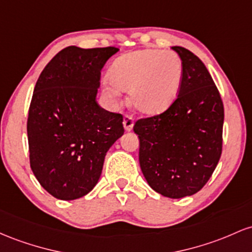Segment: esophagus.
Instances as JSON below:
<instances>
[{
    "mask_svg": "<svg viewBox=\"0 0 252 252\" xmlns=\"http://www.w3.org/2000/svg\"><path fill=\"white\" fill-rule=\"evenodd\" d=\"M124 127H125V131H131L132 128H133V118L131 117V115L126 114L125 117H124Z\"/></svg>",
    "mask_w": 252,
    "mask_h": 252,
    "instance_id": "esophagus-1",
    "label": "esophagus"
}]
</instances>
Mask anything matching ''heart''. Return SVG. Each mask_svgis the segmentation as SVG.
I'll use <instances>...</instances> for the list:
<instances>
[{
    "mask_svg": "<svg viewBox=\"0 0 252 252\" xmlns=\"http://www.w3.org/2000/svg\"><path fill=\"white\" fill-rule=\"evenodd\" d=\"M114 86H107L115 95L119 90L131 92L135 109L144 114H157L168 108L176 97L182 81V63L176 53L143 50L118 58L109 70Z\"/></svg>",
    "mask_w": 252,
    "mask_h": 252,
    "instance_id": "b5f03b06",
    "label": "heart"
}]
</instances>
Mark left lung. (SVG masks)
<instances>
[{"mask_svg":"<svg viewBox=\"0 0 252 252\" xmlns=\"http://www.w3.org/2000/svg\"><path fill=\"white\" fill-rule=\"evenodd\" d=\"M182 61L179 96L165 112L135 121L139 163L149 186L171 199L201 189L222 150L224 104L207 67L193 52L174 46Z\"/></svg>","mask_w":252,"mask_h":252,"instance_id":"8db88e82","label":"left lung"}]
</instances>
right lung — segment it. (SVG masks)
Returning <instances> with one entry per match:
<instances>
[{
    "instance_id": "obj_1",
    "label": "right lung",
    "mask_w": 252,
    "mask_h": 252,
    "mask_svg": "<svg viewBox=\"0 0 252 252\" xmlns=\"http://www.w3.org/2000/svg\"><path fill=\"white\" fill-rule=\"evenodd\" d=\"M117 47H65L45 66L27 120L30 163L41 187L75 200L95 187L107 151L124 134L123 115L96 102L101 70Z\"/></svg>"
}]
</instances>
